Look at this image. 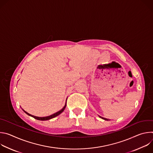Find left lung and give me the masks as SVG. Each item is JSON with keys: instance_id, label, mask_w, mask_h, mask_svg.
Returning a JSON list of instances; mask_svg holds the SVG:
<instances>
[{"instance_id": "obj_1", "label": "left lung", "mask_w": 153, "mask_h": 153, "mask_svg": "<svg viewBox=\"0 0 153 153\" xmlns=\"http://www.w3.org/2000/svg\"><path fill=\"white\" fill-rule=\"evenodd\" d=\"M102 119H105V120H108V119H105V118H103V117H100Z\"/></svg>"}]
</instances>
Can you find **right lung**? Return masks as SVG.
<instances>
[{"label":"right lung","mask_w":153,"mask_h":153,"mask_svg":"<svg viewBox=\"0 0 153 153\" xmlns=\"http://www.w3.org/2000/svg\"><path fill=\"white\" fill-rule=\"evenodd\" d=\"M65 107H66V104H65V106L61 110H60L59 111H58V112H57V113H54V114H52V115H51V116H47V117H36V116H34L31 115L30 114H29V113H27V112H26V111H25L24 110V112H25L26 114H27L28 115H29V116H31V117H34V119H37V120H49V119H52V118H54V117H55L57 116L58 115H59L60 114H61V113L63 111V110H65Z\"/></svg>","instance_id":"1"}]
</instances>
